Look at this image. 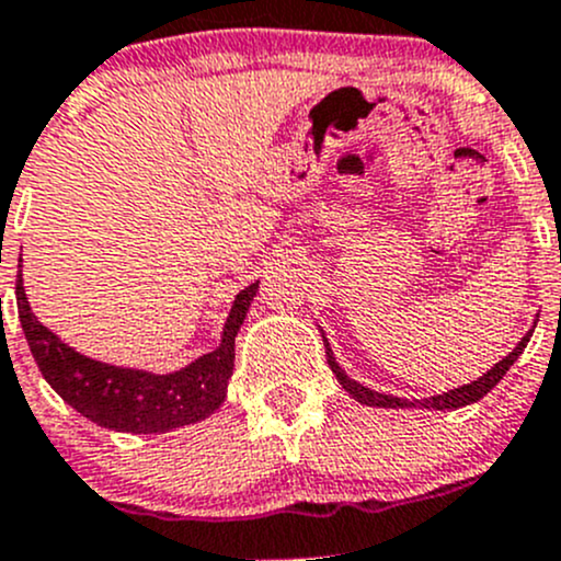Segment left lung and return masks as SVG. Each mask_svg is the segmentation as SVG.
I'll return each mask as SVG.
<instances>
[{
	"mask_svg": "<svg viewBox=\"0 0 561 561\" xmlns=\"http://www.w3.org/2000/svg\"><path fill=\"white\" fill-rule=\"evenodd\" d=\"M535 329V327H533ZM533 329H529L527 334L522 337V343L516 345V348L511 351V354L505 356L502 362H496V365L489 369L486 375H481L478 380H472V383L461 386V389H454V391H446V394H437V397H430V400H400V397H391V394H378V391L367 389V386L356 383V380H351L348 375L340 369L337 362H334L332 351H329V343L327 337H323V345H327V365L332 367V373L337 375L340 386H343L345 391H348L351 397H354L356 402H362V405H369V408H432V410H456V408H465L470 405V402H478L481 397H486L489 391L494 389L496 383L502 380V375L511 369L513 362L522 356V351L527 348L529 337H533Z\"/></svg>",
	"mask_w": 561,
	"mask_h": 561,
	"instance_id": "8db88e82",
	"label": "left lung"
}]
</instances>
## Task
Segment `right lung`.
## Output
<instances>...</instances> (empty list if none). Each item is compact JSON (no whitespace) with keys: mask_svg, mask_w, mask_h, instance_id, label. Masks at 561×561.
Segmentation results:
<instances>
[{"mask_svg":"<svg viewBox=\"0 0 561 561\" xmlns=\"http://www.w3.org/2000/svg\"><path fill=\"white\" fill-rule=\"evenodd\" d=\"M256 288L259 283H251L238 294L232 313L224 323L221 345L170 375L102 365L80 356L34 319L21 273L15 280V297L26 343L50 389L80 415L105 430L151 435L196 424L221 405L227 397V380L234 369V337L251 308V299L256 297Z\"/></svg>","mask_w":561,"mask_h":561,"instance_id":"obj_1","label":"right lung"}]
</instances>
